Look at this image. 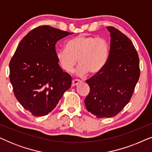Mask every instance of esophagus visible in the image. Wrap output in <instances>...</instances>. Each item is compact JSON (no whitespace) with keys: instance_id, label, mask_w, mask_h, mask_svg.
<instances>
[{"instance_id":"1","label":"esophagus","mask_w":152,"mask_h":152,"mask_svg":"<svg viewBox=\"0 0 152 152\" xmlns=\"http://www.w3.org/2000/svg\"><path fill=\"white\" fill-rule=\"evenodd\" d=\"M82 82V81L80 80H73L72 81V86H75L77 85H78L79 84H80V83Z\"/></svg>"}]
</instances>
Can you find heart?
Returning a JSON list of instances; mask_svg holds the SVG:
<instances>
[{
  "label": "heart",
  "mask_w": 152,
  "mask_h": 152,
  "mask_svg": "<svg viewBox=\"0 0 152 152\" xmlns=\"http://www.w3.org/2000/svg\"><path fill=\"white\" fill-rule=\"evenodd\" d=\"M109 44L102 37L80 34L69 40L66 49L57 51L58 61L64 71L72 72L77 64L80 66L76 70L79 76L88 72L98 74L107 64L109 55Z\"/></svg>",
  "instance_id": "obj_1"
}]
</instances>
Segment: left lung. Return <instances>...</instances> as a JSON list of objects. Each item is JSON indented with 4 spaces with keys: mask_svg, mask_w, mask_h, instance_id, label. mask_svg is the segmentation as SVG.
<instances>
[{
    "mask_svg": "<svg viewBox=\"0 0 152 152\" xmlns=\"http://www.w3.org/2000/svg\"><path fill=\"white\" fill-rule=\"evenodd\" d=\"M107 64L86 82L90 92L84 99L86 109L98 118L115 116L129 102L140 77L138 53L132 41L112 26Z\"/></svg>",
    "mask_w": 152,
    "mask_h": 152,
    "instance_id": "left-lung-1",
    "label": "left lung"
}]
</instances>
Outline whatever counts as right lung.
<instances>
[{
    "label": "right lung",
    "mask_w": 152,
    "mask_h": 152,
    "mask_svg": "<svg viewBox=\"0 0 152 152\" xmlns=\"http://www.w3.org/2000/svg\"><path fill=\"white\" fill-rule=\"evenodd\" d=\"M72 33L49 26L33 29L18 44L10 62L16 98L34 116L46 115L71 86L72 78L58 64L55 45Z\"/></svg>",
    "instance_id": "1"
}]
</instances>
